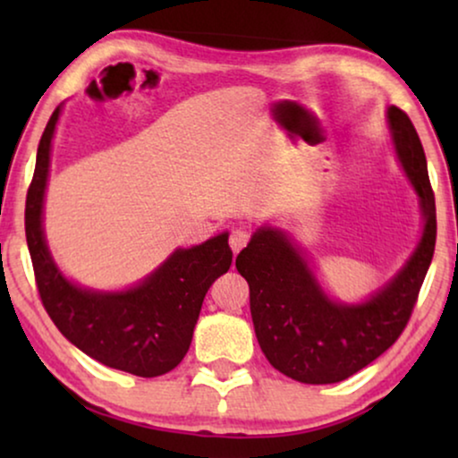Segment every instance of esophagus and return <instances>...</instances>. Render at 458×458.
Masks as SVG:
<instances>
[{
    "label": "esophagus",
    "instance_id": "obj_1",
    "mask_svg": "<svg viewBox=\"0 0 458 458\" xmlns=\"http://www.w3.org/2000/svg\"><path fill=\"white\" fill-rule=\"evenodd\" d=\"M248 242H250L248 231H243V229H233V231H231V235H229V246H231V250H233L235 254L240 252V250L246 248Z\"/></svg>",
    "mask_w": 458,
    "mask_h": 458
}]
</instances>
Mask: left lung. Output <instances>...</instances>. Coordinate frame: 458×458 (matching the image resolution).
I'll return each mask as SVG.
<instances>
[{"label":"left lung","instance_id":"8db88e82","mask_svg":"<svg viewBox=\"0 0 458 458\" xmlns=\"http://www.w3.org/2000/svg\"><path fill=\"white\" fill-rule=\"evenodd\" d=\"M396 156L419 196L423 233L403 268L362 302L329 298L287 231L259 227L237 254L250 285V312L267 360L302 384H337L386 352L415 309L436 248V202L428 160L411 118L387 108Z\"/></svg>","mask_w":458,"mask_h":458}]
</instances>
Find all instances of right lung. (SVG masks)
Returning <instances> with one entry per match:
<instances>
[{
	"label": "right lung",
	"mask_w": 458,
	"mask_h": 458,
	"mask_svg": "<svg viewBox=\"0 0 458 458\" xmlns=\"http://www.w3.org/2000/svg\"><path fill=\"white\" fill-rule=\"evenodd\" d=\"M62 104L41 135L24 208V229L41 302L60 334L87 356L137 377H158L183 360L206 292L229 271L233 259L229 233L225 231L199 246L177 248L154 273L129 290H91L64 277L43 233V199Z\"/></svg>",
	"instance_id": "1"
}]
</instances>
